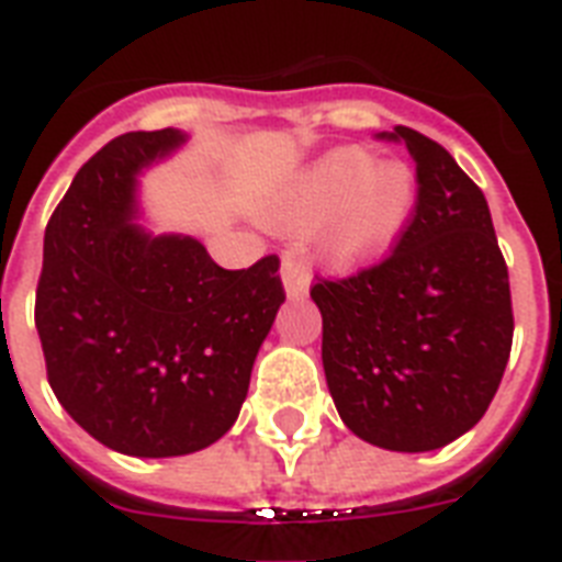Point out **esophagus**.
<instances>
[{
  "label": "esophagus",
  "instance_id": "obj_1",
  "mask_svg": "<svg viewBox=\"0 0 562 562\" xmlns=\"http://www.w3.org/2000/svg\"><path fill=\"white\" fill-rule=\"evenodd\" d=\"M281 276H284V290H286V295H290V299H304V295H307L310 276L299 261L286 258Z\"/></svg>",
  "mask_w": 562,
  "mask_h": 562
}]
</instances>
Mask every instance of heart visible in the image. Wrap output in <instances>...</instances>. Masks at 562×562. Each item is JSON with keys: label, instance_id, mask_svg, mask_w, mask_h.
I'll list each match as a JSON object with an SVG mask.
<instances>
[{"label": "heart", "instance_id": "1", "mask_svg": "<svg viewBox=\"0 0 562 562\" xmlns=\"http://www.w3.org/2000/svg\"><path fill=\"white\" fill-rule=\"evenodd\" d=\"M414 175L398 164L373 166L361 148H341L292 189L281 221L292 229L322 224V249L336 263L384 252L414 206Z\"/></svg>", "mask_w": 562, "mask_h": 562}]
</instances>
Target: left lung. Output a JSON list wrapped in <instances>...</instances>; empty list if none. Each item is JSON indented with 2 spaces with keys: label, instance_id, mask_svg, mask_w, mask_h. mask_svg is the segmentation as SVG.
<instances>
[{
  "label": "left lung",
  "instance_id": "obj_1",
  "mask_svg": "<svg viewBox=\"0 0 562 562\" xmlns=\"http://www.w3.org/2000/svg\"><path fill=\"white\" fill-rule=\"evenodd\" d=\"M416 164V201L382 261L318 278L322 361L338 416L387 451H434L485 416L514 338L508 267L485 194L448 148L375 134Z\"/></svg>",
  "mask_w": 562,
  "mask_h": 562
}]
</instances>
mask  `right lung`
<instances>
[{"instance_id":"obj_1","label":"right lung","mask_w":562,"mask_h":562,"mask_svg":"<svg viewBox=\"0 0 562 562\" xmlns=\"http://www.w3.org/2000/svg\"><path fill=\"white\" fill-rule=\"evenodd\" d=\"M180 143L175 128L114 137L45 226L34 318L50 391L128 457H183L224 437L286 299L278 255L224 270L194 238L128 224L134 175Z\"/></svg>"}]
</instances>
